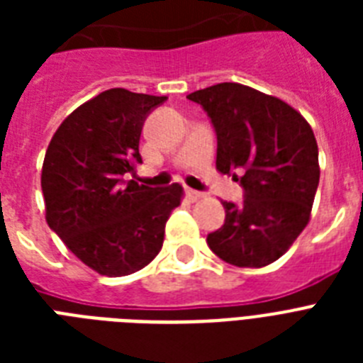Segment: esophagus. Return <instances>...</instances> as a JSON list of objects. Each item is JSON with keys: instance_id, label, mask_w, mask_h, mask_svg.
Listing matches in <instances>:
<instances>
[{"instance_id": "34e87169", "label": "esophagus", "mask_w": 363, "mask_h": 363, "mask_svg": "<svg viewBox=\"0 0 363 363\" xmlns=\"http://www.w3.org/2000/svg\"><path fill=\"white\" fill-rule=\"evenodd\" d=\"M184 194H186V198L190 199V201H198V199H201L205 196L203 192H198V190H192V188H186Z\"/></svg>"}]
</instances>
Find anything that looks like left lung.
I'll return each mask as SVG.
<instances>
[{
  "mask_svg": "<svg viewBox=\"0 0 363 363\" xmlns=\"http://www.w3.org/2000/svg\"><path fill=\"white\" fill-rule=\"evenodd\" d=\"M203 107L216 133V169L242 188V203L222 201L224 226L207 245L238 267H264L303 232L320 167L315 133L282 99L238 82L188 94Z\"/></svg>",
  "mask_w": 363,
  "mask_h": 363,
  "instance_id": "obj_1",
  "label": "left lung"
}]
</instances>
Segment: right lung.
<instances>
[{
  "instance_id": "right-lung-1",
  "label": "right lung",
  "mask_w": 363,
  "mask_h": 363,
  "mask_svg": "<svg viewBox=\"0 0 363 363\" xmlns=\"http://www.w3.org/2000/svg\"><path fill=\"white\" fill-rule=\"evenodd\" d=\"M165 96L111 88L82 104L54 133L43 162L47 224L82 264L124 277L150 264L182 186L125 181L141 164L147 116Z\"/></svg>"
}]
</instances>
